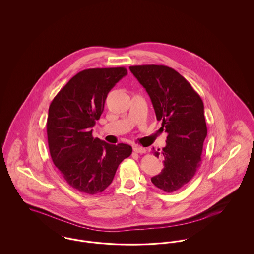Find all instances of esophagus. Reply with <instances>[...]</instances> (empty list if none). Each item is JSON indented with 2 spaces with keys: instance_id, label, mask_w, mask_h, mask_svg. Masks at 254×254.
<instances>
[{
  "instance_id": "1",
  "label": "esophagus",
  "mask_w": 254,
  "mask_h": 254,
  "mask_svg": "<svg viewBox=\"0 0 254 254\" xmlns=\"http://www.w3.org/2000/svg\"><path fill=\"white\" fill-rule=\"evenodd\" d=\"M133 149H134V151L135 153H138V154H143V153L146 152V149L145 148H143V147H141V146H137V145H135L134 147H133Z\"/></svg>"
}]
</instances>
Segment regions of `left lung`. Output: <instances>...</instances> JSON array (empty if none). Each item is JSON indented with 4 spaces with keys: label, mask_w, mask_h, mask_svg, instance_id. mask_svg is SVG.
<instances>
[{
    "label": "left lung",
    "mask_w": 254,
    "mask_h": 254,
    "mask_svg": "<svg viewBox=\"0 0 254 254\" xmlns=\"http://www.w3.org/2000/svg\"><path fill=\"white\" fill-rule=\"evenodd\" d=\"M129 68L146 89L157 120L168 133L167 145L162 150L153 148V155L163 157L164 169L151 181L166 192L175 191L186 185L201 165L207 135L202 99L182 75L169 66Z\"/></svg>",
    "instance_id": "left-lung-1"
}]
</instances>
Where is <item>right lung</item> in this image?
Returning a JSON list of instances; mask_svg holds the SVG:
<instances>
[{"label":"right lung","mask_w":254,"mask_h":254,"mask_svg":"<svg viewBox=\"0 0 254 254\" xmlns=\"http://www.w3.org/2000/svg\"><path fill=\"white\" fill-rule=\"evenodd\" d=\"M127 75L125 67L89 68L69 80L55 96L47 118L53 163L73 189L96 194L109 186L129 144H109L92 136L110 90Z\"/></svg>","instance_id":"right-lung-1"}]
</instances>
